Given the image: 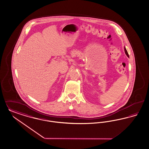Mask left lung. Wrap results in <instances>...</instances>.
Returning <instances> with one entry per match:
<instances>
[{
    "label": "left lung",
    "mask_w": 149,
    "mask_h": 149,
    "mask_svg": "<svg viewBox=\"0 0 149 149\" xmlns=\"http://www.w3.org/2000/svg\"><path fill=\"white\" fill-rule=\"evenodd\" d=\"M124 51H125V54H126V55L128 56V57H129V54L128 53V52H127V49H126V48H125V47H124Z\"/></svg>",
    "instance_id": "8db88e82"
}]
</instances>
